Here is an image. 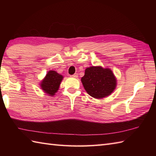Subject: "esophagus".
Segmentation results:
<instances>
[{"instance_id":"34e87169","label":"esophagus","mask_w":156,"mask_h":156,"mask_svg":"<svg viewBox=\"0 0 156 156\" xmlns=\"http://www.w3.org/2000/svg\"><path fill=\"white\" fill-rule=\"evenodd\" d=\"M78 76V74H77V73H76V74H73V75H71V77H72V78H77Z\"/></svg>"}]
</instances>
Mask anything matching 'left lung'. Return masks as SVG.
<instances>
[{
    "mask_svg": "<svg viewBox=\"0 0 156 156\" xmlns=\"http://www.w3.org/2000/svg\"><path fill=\"white\" fill-rule=\"evenodd\" d=\"M81 81L87 93L95 98H102L110 95L116 87V78L108 68L101 66L85 69Z\"/></svg>",
    "mask_w": 156,
    "mask_h": 156,
    "instance_id": "8db88e82",
    "label": "left lung"
}]
</instances>
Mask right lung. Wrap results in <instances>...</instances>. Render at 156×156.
Here are the masks:
<instances>
[{
	"label": "right lung",
	"mask_w": 156,
	"mask_h": 156,
	"mask_svg": "<svg viewBox=\"0 0 156 156\" xmlns=\"http://www.w3.org/2000/svg\"><path fill=\"white\" fill-rule=\"evenodd\" d=\"M63 76L55 71H49L41 83V87L49 95L54 96L58 91Z\"/></svg>",
	"instance_id": "1"
}]
</instances>
